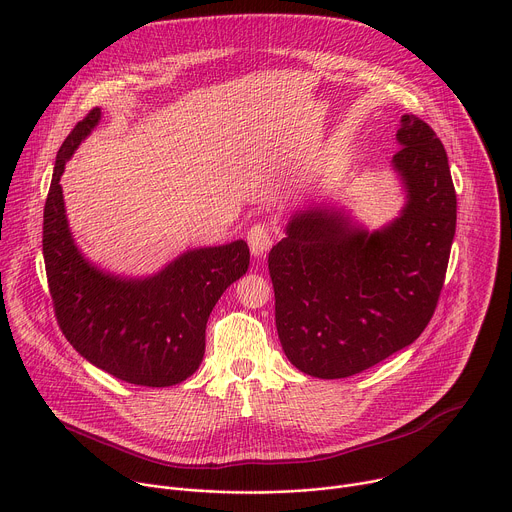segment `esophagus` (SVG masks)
Instances as JSON below:
<instances>
[{"mask_svg":"<svg viewBox=\"0 0 512 512\" xmlns=\"http://www.w3.org/2000/svg\"><path fill=\"white\" fill-rule=\"evenodd\" d=\"M247 241H249V249H251V255L261 259L269 249H271V229L269 225L265 223H257L249 229L247 233Z\"/></svg>","mask_w":512,"mask_h":512,"instance_id":"obj_1","label":"esophagus"}]
</instances>
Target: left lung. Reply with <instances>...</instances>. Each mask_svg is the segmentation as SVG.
<instances>
[{
	"mask_svg": "<svg viewBox=\"0 0 512 512\" xmlns=\"http://www.w3.org/2000/svg\"><path fill=\"white\" fill-rule=\"evenodd\" d=\"M401 214L369 231L330 204L289 216L269 253L275 326L285 356L318 379H344L409 346L429 324L456 233L444 143L415 115L397 129Z\"/></svg>",
	"mask_w": 512,
	"mask_h": 512,
	"instance_id": "1",
	"label": "left lung"
}]
</instances>
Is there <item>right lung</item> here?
Here are the masks:
<instances>
[{"label": "right lung", "instance_id": "right-lung-1", "mask_svg": "<svg viewBox=\"0 0 512 512\" xmlns=\"http://www.w3.org/2000/svg\"><path fill=\"white\" fill-rule=\"evenodd\" d=\"M101 109L60 145L44 206L42 251L54 314L66 340L97 369L141 387H172L196 373L206 322L225 289L249 269V247L233 241L190 249L148 277L93 265L68 229L60 176Z\"/></svg>", "mask_w": 512, "mask_h": 512}]
</instances>
